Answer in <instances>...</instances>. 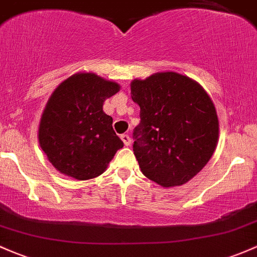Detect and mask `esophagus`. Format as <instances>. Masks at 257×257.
I'll use <instances>...</instances> for the list:
<instances>
[{
  "mask_svg": "<svg viewBox=\"0 0 257 257\" xmlns=\"http://www.w3.org/2000/svg\"><path fill=\"white\" fill-rule=\"evenodd\" d=\"M121 140H122L123 145H125L126 147L131 145V139H130L128 135H121Z\"/></svg>",
  "mask_w": 257,
  "mask_h": 257,
  "instance_id": "obj_1",
  "label": "esophagus"
}]
</instances>
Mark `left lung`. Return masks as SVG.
Instances as JSON below:
<instances>
[{
	"label": "left lung",
	"mask_w": 257,
	"mask_h": 257,
	"mask_svg": "<svg viewBox=\"0 0 257 257\" xmlns=\"http://www.w3.org/2000/svg\"><path fill=\"white\" fill-rule=\"evenodd\" d=\"M140 105L134 153L146 178L163 187L180 186L208 163L218 142L216 107L197 82L176 72L131 82Z\"/></svg>",
	"instance_id": "obj_1"
}]
</instances>
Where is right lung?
Segmentation results:
<instances>
[{
	"label": "right lung",
	"mask_w": 257,
	"mask_h": 257,
	"mask_svg": "<svg viewBox=\"0 0 257 257\" xmlns=\"http://www.w3.org/2000/svg\"><path fill=\"white\" fill-rule=\"evenodd\" d=\"M120 85L92 72L63 81L48 100L39 125V143L49 162L77 180L105 172L123 143L112 130V117L103 103Z\"/></svg>",
	"instance_id": "1"
}]
</instances>
